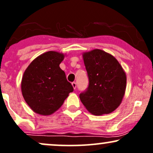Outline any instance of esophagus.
Wrapping results in <instances>:
<instances>
[{
  "instance_id": "34e87169",
  "label": "esophagus",
  "mask_w": 153,
  "mask_h": 153,
  "mask_svg": "<svg viewBox=\"0 0 153 153\" xmlns=\"http://www.w3.org/2000/svg\"><path fill=\"white\" fill-rule=\"evenodd\" d=\"M72 85H73V88H74V89L76 88V82H72Z\"/></svg>"
}]
</instances>
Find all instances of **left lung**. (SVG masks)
<instances>
[{"label":"left lung","instance_id":"1","mask_svg":"<svg viewBox=\"0 0 153 153\" xmlns=\"http://www.w3.org/2000/svg\"><path fill=\"white\" fill-rule=\"evenodd\" d=\"M89 79L85 92L80 99L92 114H108L122 103L127 86V75L113 55L95 49L82 54Z\"/></svg>","mask_w":153,"mask_h":153}]
</instances>
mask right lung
<instances>
[{
    "mask_svg": "<svg viewBox=\"0 0 153 153\" xmlns=\"http://www.w3.org/2000/svg\"><path fill=\"white\" fill-rule=\"evenodd\" d=\"M65 54L49 51L36 57L23 75L21 89L24 100L35 113L52 114L73 91L59 64Z\"/></svg>",
    "mask_w": 153,
    "mask_h": 153,
    "instance_id": "right-lung-1",
    "label": "right lung"
}]
</instances>
